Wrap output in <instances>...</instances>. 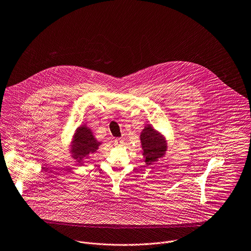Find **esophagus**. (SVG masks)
I'll use <instances>...</instances> for the list:
<instances>
[{
  "label": "esophagus",
  "mask_w": 251,
  "mask_h": 251,
  "mask_svg": "<svg viewBox=\"0 0 251 251\" xmlns=\"http://www.w3.org/2000/svg\"><path fill=\"white\" fill-rule=\"evenodd\" d=\"M124 144V141L121 138H116L114 140V145L115 146H122Z\"/></svg>",
  "instance_id": "esophagus-1"
}]
</instances>
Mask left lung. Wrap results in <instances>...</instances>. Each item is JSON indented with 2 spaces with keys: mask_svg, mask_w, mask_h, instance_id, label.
Here are the masks:
<instances>
[{
  "mask_svg": "<svg viewBox=\"0 0 251 251\" xmlns=\"http://www.w3.org/2000/svg\"><path fill=\"white\" fill-rule=\"evenodd\" d=\"M141 143L144 151L146 163L151 165L166 151V143L163 137L151 126H147L141 134Z\"/></svg>",
  "mask_w": 251,
  "mask_h": 251,
  "instance_id": "1",
  "label": "left lung"
}]
</instances>
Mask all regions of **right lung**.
Listing matches in <instances>:
<instances>
[{"mask_svg": "<svg viewBox=\"0 0 251 251\" xmlns=\"http://www.w3.org/2000/svg\"><path fill=\"white\" fill-rule=\"evenodd\" d=\"M100 144V143L95 139L92 131L88 127L81 126L77 129L74 137L73 146L71 149L72 157L81 163L84 157L98 150Z\"/></svg>", "mask_w": 251, "mask_h": 251, "instance_id": "obj_1", "label": "right lung"}]
</instances>
